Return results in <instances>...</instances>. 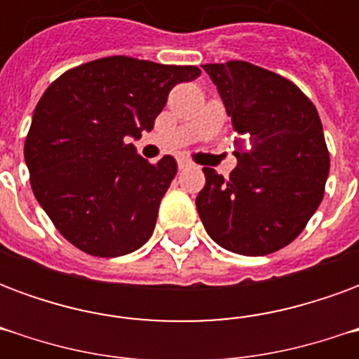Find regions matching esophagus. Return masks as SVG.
I'll return each instance as SVG.
<instances>
[{
  "label": "esophagus",
  "mask_w": 359,
  "mask_h": 359,
  "mask_svg": "<svg viewBox=\"0 0 359 359\" xmlns=\"http://www.w3.org/2000/svg\"><path fill=\"white\" fill-rule=\"evenodd\" d=\"M190 167V161H187V159H179V169L182 171V169H188Z\"/></svg>",
  "instance_id": "obj_1"
}]
</instances>
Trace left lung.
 Instances as JSON below:
<instances>
[{
	"label": "left lung",
	"mask_w": 359,
	"mask_h": 359,
	"mask_svg": "<svg viewBox=\"0 0 359 359\" xmlns=\"http://www.w3.org/2000/svg\"><path fill=\"white\" fill-rule=\"evenodd\" d=\"M233 117L236 167H203L196 208L221 248L267 256L298 236L323 200L329 151L313 103L296 84L246 61L203 65Z\"/></svg>",
	"instance_id": "left-lung-1"
}]
</instances>
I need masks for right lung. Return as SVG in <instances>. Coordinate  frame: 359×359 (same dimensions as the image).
Listing matches in <instances>:
<instances>
[{
    "mask_svg": "<svg viewBox=\"0 0 359 359\" xmlns=\"http://www.w3.org/2000/svg\"><path fill=\"white\" fill-rule=\"evenodd\" d=\"M200 73L115 55L74 67L43 92L25 161L36 200L73 246L118 257L148 242L177 161L148 163L128 142L154 128L175 84Z\"/></svg>",
    "mask_w": 359,
    "mask_h": 359,
    "instance_id": "1",
    "label": "right lung"
}]
</instances>
